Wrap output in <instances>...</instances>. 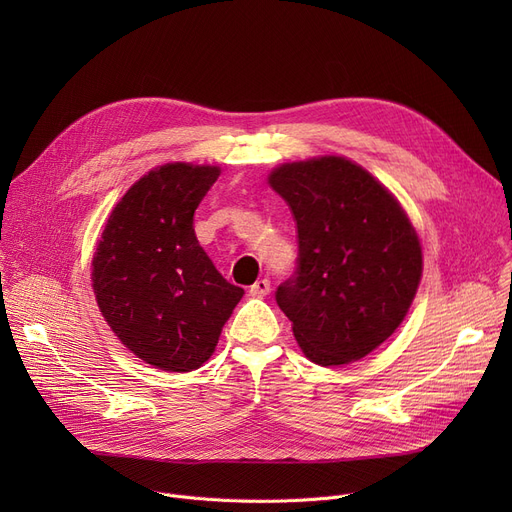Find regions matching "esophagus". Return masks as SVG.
<instances>
[{"label":"esophagus","instance_id":"34e87169","mask_svg":"<svg viewBox=\"0 0 512 512\" xmlns=\"http://www.w3.org/2000/svg\"><path fill=\"white\" fill-rule=\"evenodd\" d=\"M251 297H257V299H261V297H265L267 292H270V280H265V278H261V280H257L253 286H251Z\"/></svg>","mask_w":512,"mask_h":512}]
</instances>
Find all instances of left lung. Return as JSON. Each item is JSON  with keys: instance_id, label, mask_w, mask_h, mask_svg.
<instances>
[{"instance_id": "obj_1", "label": "left lung", "mask_w": 512, "mask_h": 512, "mask_svg": "<svg viewBox=\"0 0 512 512\" xmlns=\"http://www.w3.org/2000/svg\"><path fill=\"white\" fill-rule=\"evenodd\" d=\"M270 186L297 222V272L276 290L309 361L363 359L405 319L423 272L417 232L384 184L351 159L292 161Z\"/></svg>"}]
</instances>
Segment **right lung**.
Masks as SVG:
<instances>
[{
    "label": "right lung",
    "mask_w": 512,
    "mask_h": 512,
    "mask_svg": "<svg viewBox=\"0 0 512 512\" xmlns=\"http://www.w3.org/2000/svg\"><path fill=\"white\" fill-rule=\"evenodd\" d=\"M218 176V166L182 161L147 172L114 207L93 257L101 315L157 369H199L245 294L215 270L193 226Z\"/></svg>",
    "instance_id": "1"
}]
</instances>
